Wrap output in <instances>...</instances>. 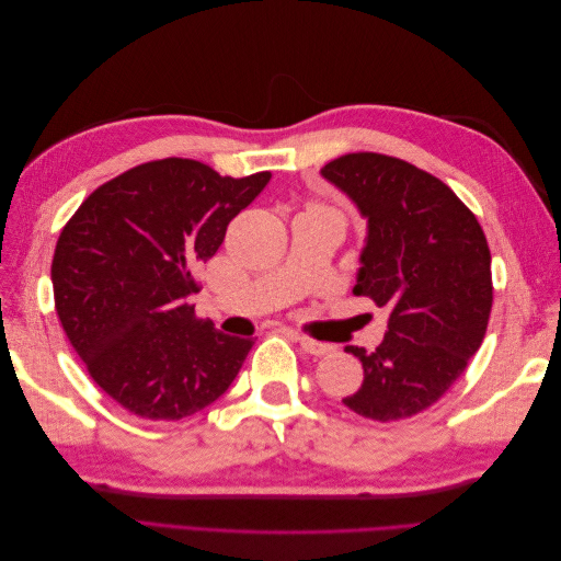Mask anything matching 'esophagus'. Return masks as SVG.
I'll return each mask as SVG.
<instances>
[{
    "instance_id": "1",
    "label": "esophagus",
    "mask_w": 561,
    "mask_h": 561,
    "mask_svg": "<svg viewBox=\"0 0 561 561\" xmlns=\"http://www.w3.org/2000/svg\"><path fill=\"white\" fill-rule=\"evenodd\" d=\"M299 346L311 353V355H330L334 351L332 344H325V342H316V339H309V336H299Z\"/></svg>"
}]
</instances>
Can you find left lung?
Instances as JSON below:
<instances>
[{"instance_id":"1","label":"left lung","mask_w":561,"mask_h":561,"mask_svg":"<svg viewBox=\"0 0 561 561\" xmlns=\"http://www.w3.org/2000/svg\"><path fill=\"white\" fill-rule=\"evenodd\" d=\"M367 222L353 293L388 311L383 342L367 353L363 386L342 402L365 419L428 410L478 353L491 313L484 231L445 182L402 159L346 154L320 168Z\"/></svg>"}]
</instances>
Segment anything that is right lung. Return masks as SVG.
Instances as JSON below:
<instances>
[{
  "label": "right lung",
  "instance_id": "right-lung-1",
  "mask_svg": "<svg viewBox=\"0 0 561 561\" xmlns=\"http://www.w3.org/2000/svg\"><path fill=\"white\" fill-rule=\"evenodd\" d=\"M271 173L222 178L192 159L130 168L65 225L50 280L62 330L93 381L151 421L206 410L239 375L254 339L229 336L186 304L196 271Z\"/></svg>",
  "mask_w": 561,
  "mask_h": 561
}]
</instances>
